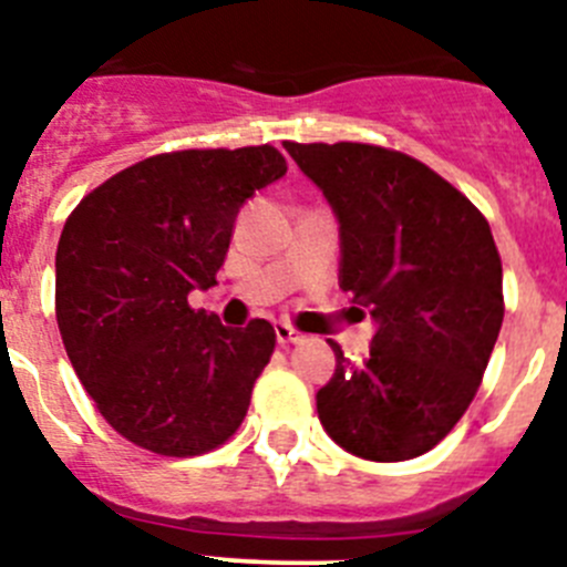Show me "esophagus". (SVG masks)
Listing matches in <instances>:
<instances>
[{
	"instance_id": "1",
	"label": "esophagus",
	"mask_w": 567,
	"mask_h": 567,
	"mask_svg": "<svg viewBox=\"0 0 567 567\" xmlns=\"http://www.w3.org/2000/svg\"><path fill=\"white\" fill-rule=\"evenodd\" d=\"M275 334H278V343H280V346L300 343V340L307 338V334L298 332V329L289 327V323H284V320H278V323H275Z\"/></svg>"
}]
</instances>
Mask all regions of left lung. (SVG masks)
Instances as JSON below:
<instances>
[{
  "instance_id": "left-lung-1",
  "label": "left lung",
  "mask_w": 567,
  "mask_h": 567,
  "mask_svg": "<svg viewBox=\"0 0 567 567\" xmlns=\"http://www.w3.org/2000/svg\"><path fill=\"white\" fill-rule=\"evenodd\" d=\"M340 221V287L372 307L365 363L334 349L318 392L329 437L363 460L432 452L483 383L503 327V260L485 215L400 150L287 142Z\"/></svg>"
}]
</instances>
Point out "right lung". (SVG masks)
<instances>
[{
    "instance_id": "right-lung-1",
    "label": "right lung",
    "mask_w": 567,
    "mask_h": 567,
    "mask_svg": "<svg viewBox=\"0 0 567 567\" xmlns=\"http://www.w3.org/2000/svg\"><path fill=\"white\" fill-rule=\"evenodd\" d=\"M272 144L175 150L115 173L68 215L56 249V323L102 417L138 449L195 457L244 423L275 329L189 307L224 267L235 215L278 182Z\"/></svg>"
}]
</instances>
